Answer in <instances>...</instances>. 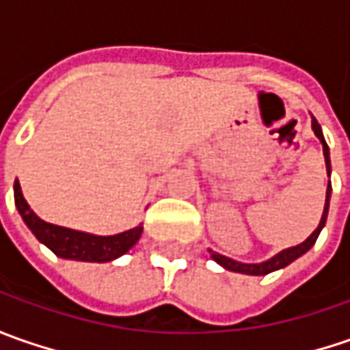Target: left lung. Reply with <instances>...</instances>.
Returning <instances> with one entry per match:
<instances>
[{
    "label": "left lung",
    "mask_w": 350,
    "mask_h": 350,
    "mask_svg": "<svg viewBox=\"0 0 350 350\" xmlns=\"http://www.w3.org/2000/svg\"><path fill=\"white\" fill-rule=\"evenodd\" d=\"M312 128H314V132H316V136L321 142V146H323V155H325V165H327V175L331 173V161H329V148H327V144H325V138H323V134H321V126L317 124L316 118H312ZM329 196H331V183L327 185V196H325V208H323V216H321V222L316 228V232L310 235L304 243L300 245H296V247H290L284 249V251H280L278 255H275L273 259H269V261L259 262V265H245V262H237L234 259H228V257H224L220 253H216V251H210V257L214 259V261L218 262V265H222L224 269H228V271H234V273H243V275H269V273H273L276 269H282V267H286L290 262L294 261V259H298L300 255H304L308 249L312 247L314 243H316L317 235L321 232V228L325 226V220H327V210H329Z\"/></svg>",
    "instance_id": "obj_1"
}]
</instances>
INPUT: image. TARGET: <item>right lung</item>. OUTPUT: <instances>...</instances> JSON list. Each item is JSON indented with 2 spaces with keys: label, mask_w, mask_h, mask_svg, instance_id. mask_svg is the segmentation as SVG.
Listing matches in <instances>:
<instances>
[{
  "label": "right lung",
  "mask_w": 350,
  "mask_h": 350,
  "mask_svg": "<svg viewBox=\"0 0 350 350\" xmlns=\"http://www.w3.org/2000/svg\"><path fill=\"white\" fill-rule=\"evenodd\" d=\"M13 189H15V206L25 224L36 235V239L42 241L48 249H52L58 257L91 262L113 261L116 257L124 255L140 239L142 226L116 235H91L48 224L40 220L27 204L25 196L21 193L19 181H15Z\"/></svg>",
  "instance_id": "add662e5"
}]
</instances>
